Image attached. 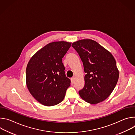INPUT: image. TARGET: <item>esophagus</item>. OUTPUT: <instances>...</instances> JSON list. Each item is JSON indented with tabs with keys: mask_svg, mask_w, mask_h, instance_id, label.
I'll list each match as a JSON object with an SVG mask.
<instances>
[{
	"mask_svg": "<svg viewBox=\"0 0 135 135\" xmlns=\"http://www.w3.org/2000/svg\"><path fill=\"white\" fill-rule=\"evenodd\" d=\"M75 81V76H74L73 77V78L71 79V83H74V82Z\"/></svg>",
	"mask_w": 135,
	"mask_h": 135,
	"instance_id": "34e87169",
	"label": "esophagus"
}]
</instances>
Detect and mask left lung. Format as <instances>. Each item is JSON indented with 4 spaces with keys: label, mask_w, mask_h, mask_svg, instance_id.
Wrapping results in <instances>:
<instances>
[{
    "label": "left lung",
    "mask_w": 135,
    "mask_h": 135,
    "mask_svg": "<svg viewBox=\"0 0 135 135\" xmlns=\"http://www.w3.org/2000/svg\"><path fill=\"white\" fill-rule=\"evenodd\" d=\"M83 62L85 85L79 91L80 97L90 104H97L107 99L118 81L119 71L112 53L97 42L90 39L74 42Z\"/></svg>",
    "instance_id": "1"
}]
</instances>
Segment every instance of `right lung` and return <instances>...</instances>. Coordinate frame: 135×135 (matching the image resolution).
Listing matches in <instances>:
<instances>
[{"label":"right lung","instance_id":"add662e5","mask_svg":"<svg viewBox=\"0 0 135 135\" xmlns=\"http://www.w3.org/2000/svg\"><path fill=\"white\" fill-rule=\"evenodd\" d=\"M71 44L65 41L50 43L38 50L28 63L27 86L33 98L43 105L59 104L70 85L62 59Z\"/></svg>","mask_w":135,"mask_h":135}]
</instances>
